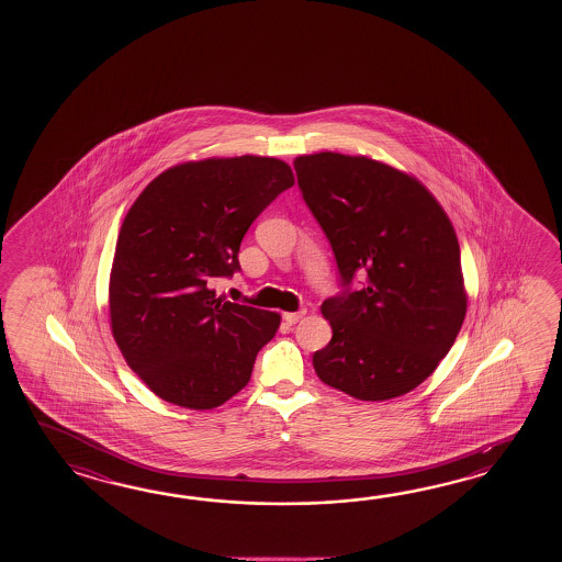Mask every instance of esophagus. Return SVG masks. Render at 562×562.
<instances>
[{"mask_svg": "<svg viewBox=\"0 0 562 562\" xmlns=\"http://www.w3.org/2000/svg\"><path fill=\"white\" fill-rule=\"evenodd\" d=\"M305 315V311H295V313H283V319H285L289 325H293V323H297L301 317Z\"/></svg>", "mask_w": 562, "mask_h": 562, "instance_id": "obj_1", "label": "esophagus"}]
</instances>
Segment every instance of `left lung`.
Here are the masks:
<instances>
[{
  "instance_id": "obj_1",
  "label": "left lung",
  "mask_w": 562,
  "mask_h": 562,
  "mask_svg": "<svg viewBox=\"0 0 562 562\" xmlns=\"http://www.w3.org/2000/svg\"><path fill=\"white\" fill-rule=\"evenodd\" d=\"M295 172L344 286L323 301L334 337L313 353L315 373L366 402L412 392L454 346L467 315L450 218L422 182L366 156H299ZM358 272L364 285L351 290Z\"/></svg>"
}]
</instances>
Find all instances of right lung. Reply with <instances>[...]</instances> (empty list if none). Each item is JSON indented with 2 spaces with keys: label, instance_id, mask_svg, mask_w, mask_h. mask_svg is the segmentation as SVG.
Returning <instances> with one entry per match:
<instances>
[{
  "label": "right lung",
  "instance_id": "obj_1",
  "mask_svg": "<svg viewBox=\"0 0 562 562\" xmlns=\"http://www.w3.org/2000/svg\"><path fill=\"white\" fill-rule=\"evenodd\" d=\"M293 182L269 156L206 158L168 168L132 204L110 273V325L131 370L165 402L211 409L251 380L281 317L211 286L240 271L245 233Z\"/></svg>",
  "mask_w": 562,
  "mask_h": 562
}]
</instances>
